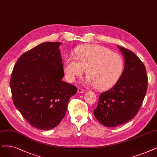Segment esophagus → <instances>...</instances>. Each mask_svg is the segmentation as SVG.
Returning a JSON list of instances; mask_svg holds the SVG:
<instances>
[{
  "instance_id": "esophagus-1",
  "label": "esophagus",
  "mask_w": 157,
  "mask_h": 157,
  "mask_svg": "<svg viewBox=\"0 0 157 157\" xmlns=\"http://www.w3.org/2000/svg\"><path fill=\"white\" fill-rule=\"evenodd\" d=\"M85 91H86V90H84V89L81 88V87H78V92L79 93H84Z\"/></svg>"
}]
</instances>
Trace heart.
Here are the masks:
<instances>
[{
    "mask_svg": "<svg viewBox=\"0 0 157 157\" xmlns=\"http://www.w3.org/2000/svg\"><path fill=\"white\" fill-rule=\"evenodd\" d=\"M123 68L121 55L100 46L87 45L76 50L75 58L66 59L64 70L70 81H74L86 70L87 82L98 90H105L120 77Z\"/></svg>",
    "mask_w": 157,
    "mask_h": 157,
    "instance_id": "obj_1",
    "label": "heart"
}]
</instances>
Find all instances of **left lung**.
<instances>
[{
    "mask_svg": "<svg viewBox=\"0 0 157 157\" xmlns=\"http://www.w3.org/2000/svg\"><path fill=\"white\" fill-rule=\"evenodd\" d=\"M124 70L114 86L100 94L94 116L106 127H116L133 118L146 94L148 80L143 62L130 50L119 46Z\"/></svg>",
    "mask_w": 157,
    "mask_h": 157,
    "instance_id": "1",
    "label": "left lung"
}]
</instances>
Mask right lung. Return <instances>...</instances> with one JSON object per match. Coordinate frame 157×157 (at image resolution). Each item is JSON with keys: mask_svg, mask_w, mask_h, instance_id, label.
<instances>
[{"mask_svg": "<svg viewBox=\"0 0 157 157\" xmlns=\"http://www.w3.org/2000/svg\"><path fill=\"white\" fill-rule=\"evenodd\" d=\"M59 42L40 44L17 60L10 78L13 104L31 126L48 130L64 117L77 87L64 75Z\"/></svg>", "mask_w": 157, "mask_h": 157, "instance_id": "right-lung-1", "label": "right lung"}]
</instances>
